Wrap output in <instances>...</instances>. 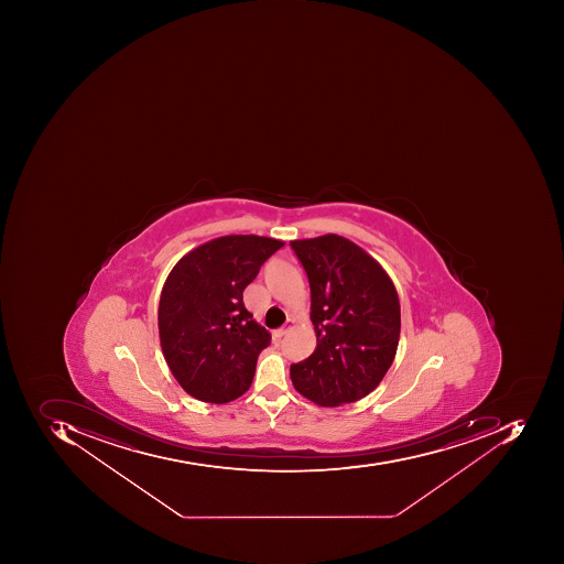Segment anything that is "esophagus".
Here are the masks:
<instances>
[{
  "mask_svg": "<svg viewBox=\"0 0 564 564\" xmlns=\"http://www.w3.org/2000/svg\"><path fill=\"white\" fill-rule=\"evenodd\" d=\"M291 327H293V322H286V324H284L283 327L278 328V330L274 332V334H276L278 339H281V337H283V335L286 334V332L290 330Z\"/></svg>",
  "mask_w": 564,
  "mask_h": 564,
  "instance_id": "esophagus-1",
  "label": "esophagus"
}]
</instances>
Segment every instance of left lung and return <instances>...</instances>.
I'll return each instance as SVG.
<instances>
[{"label": "left lung", "instance_id": "8db88e82", "mask_svg": "<svg viewBox=\"0 0 564 564\" xmlns=\"http://www.w3.org/2000/svg\"><path fill=\"white\" fill-rule=\"evenodd\" d=\"M312 293L317 349L291 365L296 391L322 406L357 402L383 380L400 339V300L361 247L328 234L293 240Z\"/></svg>", "mask_w": 564, "mask_h": 564}]
</instances>
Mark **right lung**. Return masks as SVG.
I'll return each mask as SVG.
<instances>
[{
    "mask_svg": "<svg viewBox=\"0 0 564 564\" xmlns=\"http://www.w3.org/2000/svg\"><path fill=\"white\" fill-rule=\"evenodd\" d=\"M284 242L225 236L180 259L159 300V337L186 393L229 403L246 393L271 334L243 306V290Z\"/></svg>",
    "mask_w": 564,
    "mask_h": 564,
    "instance_id": "1",
    "label": "right lung"
}]
</instances>
